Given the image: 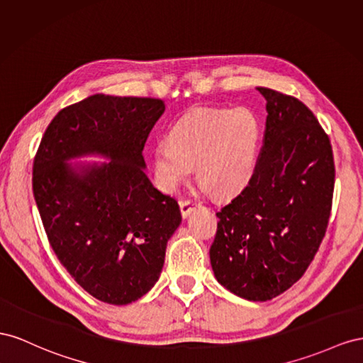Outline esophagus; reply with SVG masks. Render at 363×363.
I'll return each instance as SVG.
<instances>
[{
    "mask_svg": "<svg viewBox=\"0 0 363 363\" xmlns=\"http://www.w3.org/2000/svg\"><path fill=\"white\" fill-rule=\"evenodd\" d=\"M194 202L193 201H181L179 202V208H181V214L185 219V217H189L190 213L194 210Z\"/></svg>",
    "mask_w": 363,
    "mask_h": 363,
    "instance_id": "1",
    "label": "esophagus"
}]
</instances>
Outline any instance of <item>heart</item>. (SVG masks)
Masks as SVG:
<instances>
[{
	"label": "heart",
	"mask_w": 363,
	"mask_h": 363,
	"mask_svg": "<svg viewBox=\"0 0 363 363\" xmlns=\"http://www.w3.org/2000/svg\"><path fill=\"white\" fill-rule=\"evenodd\" d=\"M260 123L246 108H196L176 120L167 143L152 150L160 189L174 191L196 167V178L216 198H230L251 181L257 164Z\"/></svg>",
	"instance_id": "b5f03b06"
}]
</instances>
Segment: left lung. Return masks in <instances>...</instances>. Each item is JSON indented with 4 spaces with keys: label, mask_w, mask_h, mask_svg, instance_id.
<instances>
[{
    "label": "left lung",
    "mask_w": 363,
    "mask_h": 363,
    "mask_svg": "<svg viewBox=\"0 0 363 363\" xmlns=\"http://www.w3.org/2000/svg\"><path fill=\"white\" fill-rule=\"evenodd\" d=\"M266 130L251 181L216 213L214 277L247 301H267L295 284L323 242L335 189L328 135L303 101L257 88Z\"/></svg>",
    "instance_id": "left-lung-1"
}]
</instances>
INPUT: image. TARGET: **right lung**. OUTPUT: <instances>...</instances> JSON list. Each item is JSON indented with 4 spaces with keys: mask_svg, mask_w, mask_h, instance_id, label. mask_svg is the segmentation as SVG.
<instances>
[{
    "mask_svg": "<svg viewBox=\"0 0 363 363\" xmlns=\"http://www.w3.org/2000/svg\"><path fill=\"white\" fill-rule=\"evenodd\" d=\"M162 100L91 96L48 124L33 194L48 242L76 283L103 303L137 301L158 281L179 205L147 178L143 149ZM106 157V163L68 164Z\"/></svg>",
    "mask_w": 363,
    "mask_h": 363,
    "instance_id": "obj_1",
    "label": "right lung"
}]
</instances>
